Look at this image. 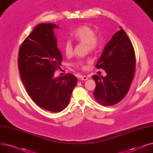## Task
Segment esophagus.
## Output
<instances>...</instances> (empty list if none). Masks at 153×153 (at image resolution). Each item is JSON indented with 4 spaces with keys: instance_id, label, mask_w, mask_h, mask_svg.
Segmentation results:
<instances>
[{
    "instance_id": "34e87169",
    "label": "esophagus",
    "mask_w": 153,
    "mask_h": 153,
    "mask_svg": "<svg viewBox=\"0 0 153 153\" xmlns=\"http://www.w3.org/2000/svg\"><path fill=\"white\" fill-rule=\"evenodd\" d=\"M80 79L82 80H83V81H85V80H87L88 79V77L86 76H82L80 77Z\"/></svg>"
}]
</instances>
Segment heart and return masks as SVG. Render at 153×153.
Instances as JSON below:
<instances>
[{"label":"heart","mask_w":153,"mask_h":153,"mask_svg":"<svg viewBox=\"0 0 153 153\" xmlns=\"http://www.w3.org/2000/svg\"><path fill=\"white\" fill-rule=\"evenodd\" d=\"M70 36L72 39L76 42L86 43L87 49L91 52L97 51L101 46L102 40L101 37L96 34L94 30L90 26H79L71 33ZM63 51L67 57L72 54L73 46L70 41H67L64 42ZM87 63L88 61L78 60L75 62L74 65L77 67L85 69L86 68Z\"/></svg>","instance_id":"obj_1"}]
</instances>
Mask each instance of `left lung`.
Masks as SVG:
<instances>
[{
  "label": "left lung",
  "instance_id": "obj_1",
  "mask_svg": "<svg viewBox=\"0 0 153 153\" xmlns=\"http://www.w3.org/2000/svg\"><path fill=\"white\" fill-rule=\"evenodd\" d=\"M104 49L96 67L102 68L107 75H93L96 101L104 106L119 102L129 91L135 71L136 60L132 43L120 26Z\"/></svg>",
  "mask_w": 153,
  "mask_h": 153
}]
</instances>
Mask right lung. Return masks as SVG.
Wrapping results in <instances>:
<instances>
[{
    "mask_svg": "<svg viewBox=\"0 0 153 153\" xmlns=\"http://www.w3.org/2000/svg\"><path fill=\"white\" fill-rule=\"evenodd\" d=\"M52 23H41L35 27L20 48L18 65L27 93L41 108L58 112L64 110L77 83V78L67 74L53 77L61 69L62 56L57 48Z\"/></svg>",
    "mask_w": 153,
    "mask_h": 153,
    "instance_id": "obj_1",
    "label": "right lung"
}]
</instances>
